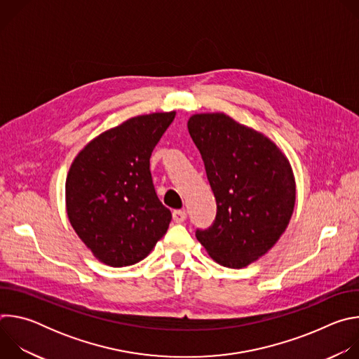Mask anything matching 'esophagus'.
<instances>
[{
    "label": "esophagus",
    "mask_w": 359,
    "mask_h": 359,
    "mask_svg": "<svg viewBox=\"0 0 359 359\" xmlns=\"http://www.w3.org/2000/svg\"><path fill=\"white\" fill-rule=\"evenodd\" d=\"M186 217H187V215H186V212H183V210H175V212H173V222L177 223V224L183 223V222L186 220Z\"/></svg>",
    "instance_id": "34e87169"
}]
</instances>
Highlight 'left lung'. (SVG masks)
Segmentation results:
<instances>
[{
	"label": "left lung",
	"instance_id": "1",
	"mask_svg": "<svg viewBox=\"0 0 359 359\" xmlns=\"http://www.w3.org/2000/svg\"><path fill=\"white\" fill-rule=\"evenodd\" d=\"M187 128L217 201L213 226L196 237L220 266L247 267L276 245L291 220L290 161L264 133L224 112L194 114Z\"/></svg>",
	"mask_w": 359,
	"mask_h": 359
}]
</instances>
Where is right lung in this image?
Wrapping results in <instances>:
<instances>
[{
  "mask_svg": "<svg viewBox=\"0 0 359 359\" xmlns=\"http://www.w3.org/2000/svg\"><path fill=\"white\" fill-rule=\"evenodd\" d=\"M176 112L139 115L102 132L74 159L65 182L69 223L93 257L139 263L166 234L172 213L158 198L150 155Z\"/></svg>",
  "mask_w": 359,
  "mask_h": 359,
  "instance_id": "add662e5",
  "label": "right lung"
}]
</instances>
